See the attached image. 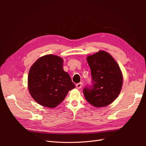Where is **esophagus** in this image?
Returning a JSON list of instances; mask_svg holds the SVG:
<instances>
[{"label":"esophagus","instance_id":"obj_1","mask_svg":"<svg viewBox=\"0 0 146 146\" xmlns=\"http://www.w3.org/2000/svg\"><path fill=\"white\" fill-rule=\"evenodd\" d=\"M82 85H83L82 83H81V82L80 83H78L76 84V88H77V89H80V88H82Z\"/></svg>","mask_w":146,"mask_h":146}]
</instances>
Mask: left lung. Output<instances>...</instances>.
<instances>
[{"mask_svg":"<svg viewBox=\"0 0 146 146\" xmlns=\"http://www.w3.org/2000/svg\"><path fill=\"white\" fill-rule=\"evenodd\" d=\"M93 85L86 88L83 94L86 100L96 108L107 107L116 99L123 84V76L116 61L109 53L99 50L87 56Z\"/></svg>","mask_w":146,"mask_h":146,"instance_id":"1","label":"left lung"}]
</instances>
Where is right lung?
Listing matches in <instances>:
<instances>
[{
  "instance_id": "add662e5",
  "label": "right lung",
  "mask_w": 146,
  "mask_h": 146,
  "mask_svg": "<svg viewBox=\"0 0 146 146\" xmlns=\"http://www.w3.org/2000/svg\"><path fill=\"white\" fill-rule=\"evenodd\" d=\"M28 89L32 98L43 107L54 108L76 86L63 69V59L55 55L39 58L31 66Z\"/></svg>"
}]
</instances>
